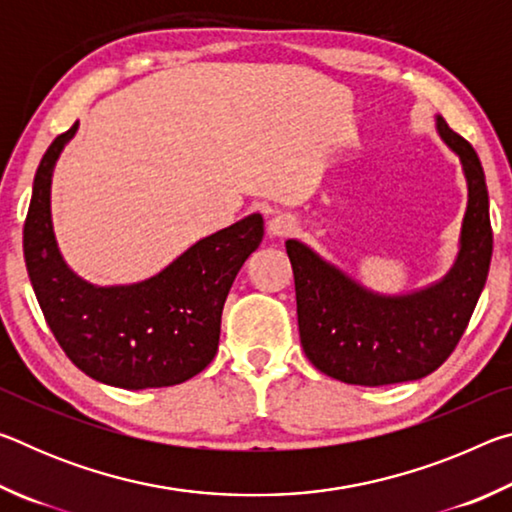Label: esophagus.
Listing matches in <instances>:
<instances>
[{
  "label": "esophagus",
  "mask_w": 512,
  "mask_h": 512,
  "mask_svg": "<svg viewBox=\"0 0 512 512\" xmlns=\"http://www.w3.org/2000/svg\"><path fill=\"white\" fill-rule=\"evenodd\" d=\"M266 230H268V235H271V237L284 239V237H289V235H293V232H296V219H293V216H289V214H277V216H273L271 221H268Z\"/></svg>",
  "instance_id": "obj_1"
}]
</instances>
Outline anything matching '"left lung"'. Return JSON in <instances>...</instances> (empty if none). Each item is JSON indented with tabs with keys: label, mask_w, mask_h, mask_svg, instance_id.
I'll return each instance as SVG.
<instances>
[{
	"label": "left lung",
	"mask_w": 512,
	"mask_h": 512,
	"mask_svg": "<svg viewBox=\"0 0 512 512\" xmlns=\"http://www.w3.org/2000/svg\"><path fill=\"white\" fill-rule=\"evenodd\" d=\"M436 131L458 155L467 180L458 255L438 282L384 296L363 287L302 241H287L302 350L327 377L357 386L422 379L443 366L470 323L492 257L488 187L472 144L440 115Z\"/></svg>",
	"instance_id": "left-lung-1"
}]
</instances>
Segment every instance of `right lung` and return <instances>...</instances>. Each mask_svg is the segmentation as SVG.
Here are the masks:
<instances>
[{"label": "right lung", "mask_w": 512, "mask_h": 512, "mask_svg": "<svg viewBox=\"0 0 512 512\" xmlns=\"http://www.w3.org/2000/svg\"><path fill=\"white\" fill-rule=\"evenodd\" d=\"M76 131L79 121L42 155L24 223V259L42 314L74 366L101 384L126 391L183 384L219 350L225 298L262 244V216L198 239L142 282L83 280L60 255L51 223V176Z\"/></svg>", "instance_id": "1"}]
</instances>
